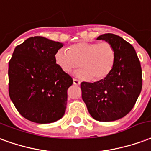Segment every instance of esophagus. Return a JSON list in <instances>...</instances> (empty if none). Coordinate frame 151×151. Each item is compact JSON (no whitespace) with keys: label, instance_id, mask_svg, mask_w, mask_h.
Listing matches in <instances>:
<instances>
[{"label":"esophagus","instance_id":"esophagus-1","mask_svg":"<svg viewBox=\"0 0 151 151\" xmlns=\"http://www.w3.org/2000/svg\"><path fill=\"white\" fill-rule=\"evenodd\" d=\"M73 83H74L75 85H76V86H79L80 84V81L78 80H73Z\"/></svg>","mask_w":151,"mask_h":151}]
</instances>
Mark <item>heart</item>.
Instances as JSON below:
<instances>
[{"label":"heart","instance_id":"heart-1","mask_svg":"<svg viewBox=\"0 0 151 151\" xmlns=\"http://www.w3.org/2000/svg\"><path fill=\"white\" fill-rule=\"evenodd\" d=\"M116 50L108 42L83 41L72 44L68 50L59 48L55 53L57 66L66 73H70L79 66L81 69L75 76L82 80L100 81L107 78L116 63Z\"/></svg>","mask_w":151,"mask_h":151}]
</instances>
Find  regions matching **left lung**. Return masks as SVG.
<instances>
[{
    "label": "left lung",
    "instance_id": "left-lung-1",
    "mask_svg": "<svg viewBox=\"0 0 151 151\" xmlns=\"http://www.w3.org/2000/svg\"><path fill=\"white\" fill-rule=\"evenodd\" d=\"M96 39L113 45L116 63L104 80L81 83L82 99L94 119L113 122L127 115L134 108L142 87V68L133 46L122 37L104 34Z\"/></svg>",
    "mask_w": 151,
    "mask_h": 151
}]
</instances>
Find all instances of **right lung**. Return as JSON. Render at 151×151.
<instances>
[{"instance_id": "1", "label": "right lung", "mask_w": 151, "mask_h": 151, "mask_svg": "<svg viewBox=\"0 0 151 151\" xmlns=\"http://www.w3.org/2000/svg\"><path fill=\"white\" fill-rule=\"evenodd\" d=\"M63 43L35 36L16 47L9 62V94L19 113L30 122L47 124L62 118L70 76L55 61Z\"/></svg>"}]
</instances>
